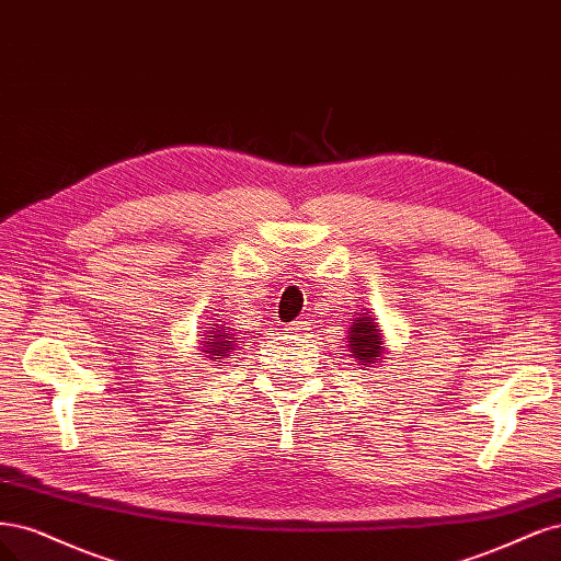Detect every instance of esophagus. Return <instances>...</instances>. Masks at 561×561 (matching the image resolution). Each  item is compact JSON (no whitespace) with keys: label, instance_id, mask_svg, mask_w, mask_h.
I'll return each mask as SVG.
<instances>
[{"label":"esophagus","instance_id":"obj_1","mask_svg":"<svg viewBox=\"0 0 561 561\" xmlns=\"http://www.w3.org/2000/svg\"><path fill=\"white\" fill-rule=\"evenodd\" d=\"M286 331L296 337H307L312 333V327H310V321H294V323H288Z\"/></svg>","mask_w":561,"mask_h":561}]
</instances>
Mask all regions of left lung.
I'll return each mask as SVG.
<instances>
[{"label": "left lung", "instance_id": "8db88e82", "mask_svg": "<svg viewBox=\"0 0 561 561\" xmlns=\"http://www.w3.org/2000/svg\"><path fill=\"white\" fill-rule=\"evenodd\" d=\"M347 342L350 356L356 360V366H379V360H382L385 354V335L379 333L377 321L373 319L370 312L356 314V319H352Z\"/></svg>", "mask_w": 561, "mask_h": 561}]
</instances>
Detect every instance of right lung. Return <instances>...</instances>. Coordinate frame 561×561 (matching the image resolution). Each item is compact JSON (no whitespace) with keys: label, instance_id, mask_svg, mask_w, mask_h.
I'll list each match as a JSON object with an SVG mask.
<instances>
[{"label":"right lung","instance_id":"add662e5","mask_svg":"<svg viewBox=\"0 0 561 561\" xmlns=\"http://www.w3.org/2000/svg\"><path fill=\"white\" fill-rule=\"evenodd\" d=\"M201 342H203V352L207 354V358L221 360V358L230 356V352L238 347L240 337H234L226 323H209V331L205 333V337Z\"/></svg>","mask_w":561,"mask_h":561}]
</instances>
